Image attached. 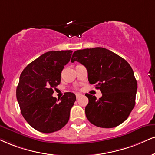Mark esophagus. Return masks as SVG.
<instances>
[{"label": "esophagus", "instance_id": "obj_1", "mask_svg": "<svg viewBox=\"0 0 155 155\" xmlns=\"http://www.w3.org/2000/svg\"><path fill=\"white\" fill-rule=\"evenodd\" d=\"M81 96V94H80V93H76V98H79V97H80Z\"/></svg>", "mask_w": 155, "mask_h": 155}]
</instances>
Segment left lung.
I'll return each instance as SVG.
<instances>
[{
    "mask_svg": "<svg viewBox=\"0 0 155 155\" xmlns=\"http://www.w3.org/2000/svg\"><path fill=\"white\" fill-rule=\"evenodd\" d=\"M79 62L87 68L88 80L96 84L102 96L86 94L89 99L85 113L97 127L113 128L128 118L135 105L137 82L133 69L126 60L103 48L76 50L71 62Z\"/></svg>",
    "mask_w": 155,
    "mask_h": 155,
    "instance_id": "8db88e82",
    "label": "left lung"
}]
</instances>
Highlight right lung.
<instances>
[{"mask_svg": "<svg viewBox=\"0 0 155 155\" xmlns=\"http://www.w3.org/2000/svg\"><path fill=\"white\" fill-rule=\"evenodd\" d=\"M71 55V50L47 52L29 63L21 74L16 98L24 119L37 131L53 133L69 120L75 94L64 93L60 101L52 95L61 83V71Z\"/></svg>", "mask_w": 155, "mask_h": 155, "instance_id": "add662e5", "label": "right lung"}]
</instances>
